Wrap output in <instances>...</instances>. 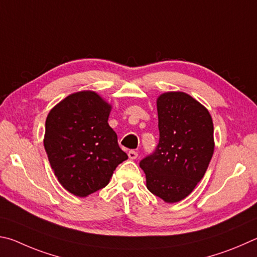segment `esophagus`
Segmentation results:
<instances>
[{
    "instance_id": "34e87169",
    "label": "esophagus",
    "mask_w": 257,
    "mask_h": 257,
    "mask_svg": "<svg viewBox=\"0 0 257 257\" xmlns=\"http://www.w3.org/2000/svg\"><path fill=\"white\" fill-rule=\"evenodd\" d=\"M128 158L130 159H132V160H134V159H137L138 158V152L137 151H134V150H131V151H128Z\"/></svg>"
}]
</instances>
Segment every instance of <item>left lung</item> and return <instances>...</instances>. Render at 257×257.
Wrapping results in <instances>:
<instances>
[{"instance_id":"1","label":"left lung","mask_w":257,"mask_h":257,"mask_svg":"<svg viewBox=\"0 0 257 257\" xmlns=\"http://www.w3.org/2000/svg\"><path fill=\"white\" fill-rule=\"evenodd\" d=\"M159 143L140 161L152 194L167 203L185 199L208 169L213 156V123L209 110L181 91L157 99Z\"/></svg>"}]
</instances>
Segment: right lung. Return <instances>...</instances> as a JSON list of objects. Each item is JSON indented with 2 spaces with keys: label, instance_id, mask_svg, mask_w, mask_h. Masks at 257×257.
Here are the masks:
<instances>
[{
  "label": "right lung",
  "instance_id": "obj_1",
  "mask_svg": "<svg viewBox=\"0 0 257 257\" xmlns=\"http://www.w3.org/2000/svg\"><path fill=\"white\" fill-rule=\"evenodd\" d=\"M111 106L94 91H79L49 111L44 147L61 185L85 197L105 187L117 166L127 159L108 117Z\"/></svg>",
  "mask_w": 257,
  "mask_h": 257
}]
</instances>
